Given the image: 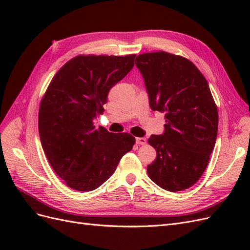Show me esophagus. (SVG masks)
<instances>
[{"instance_id": "34e87169", "label": "esophagus", "mask_w": 250, "mask_h": 250, "mask_svg": "<svg viewBox=\"0 0 250 250\" xmlns=\"http://www.w3.org/2000/svg\"><path fill=\"white\" fill-rule=\"evenodd\" d=\"M135 142H137L138 145H145L147 143V140L145 138H137L135 139Z\"/></svg>"}]
</instances>
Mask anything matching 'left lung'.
<instances>
[{"instance_id":"obj_1","label":"left lung","mask_w":250,"mask_h":250,"mask_svg":"<svg viewBox=\"0 0 250 250\" xmlns=\"http://www.w3.org/2000/svg\"><path fill=\"white\" fill-rule=\"evenodd\" d=\"M135 65L151 109L166 112L164 133L148 140L156 150L148 175L164 190H186L207 169L217 139L218 110L208 83L190 60L164 51L137 56Z\"/></svg>"}]
</instances>
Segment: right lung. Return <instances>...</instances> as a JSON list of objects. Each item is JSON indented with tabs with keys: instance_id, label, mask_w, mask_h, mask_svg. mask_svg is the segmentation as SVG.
I'll return each mask as SVG.
<instances>
[{
	"instance_id": "add662e5",
	"label": "right lung",
	"mask_w": 250,
	"mask_h": 250,
	"mask_svg": "<svg viewBox=\"0 0 250 250\" xmlns=\"http://www.w3.org/2000/svg\"><path fill=\"white\" fill-rule=\"evenodd\" d=\"M135 55L77 56L53 77L39 112L41 143L51 167L74 190L99 188L135 139L95 126L109 89L134 65Z\"/></svg>"
}]
</instances>
